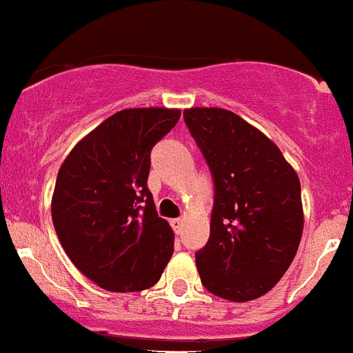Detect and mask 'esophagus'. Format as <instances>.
I'll list each match as a JSON object with an SVG mask.
<instances>
[{
  "label": "esophagus",
  "mask_w": 353,
  "mask_h": 353,
  "mask_svg": "<svg viewBox=\"0 0 353 353\" xmlns=\"http://www.w3.org/2000/svg\"><path fill=\"white\" fill-rule=\"evenodd\" d=\"M170 226L176 230V233H179L181 228L184 226V220H181V218H174V220H170Z\"/></svg>",
  "instance_id": "esophagus-1"
}]
</instances>
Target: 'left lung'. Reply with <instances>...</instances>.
<instances>
[{
  "label": "left lung",
  "instance_id": "left-lung-1",
  "mask_svg": "<svg viewBox=\"0 0 353 353\" xmlns=\"http://www.w3.org/2000/svg\"><path fill=\"white\" fill-rule=\"evenodd\" d=\"M214 183L210 240L196 252L201 283L233 303L281 281L303 235L301 184L279 147L223 108L184 110Z\"/></svg>",
  "mask_w": 353,
  "mask_h": 353
}]
</instances>
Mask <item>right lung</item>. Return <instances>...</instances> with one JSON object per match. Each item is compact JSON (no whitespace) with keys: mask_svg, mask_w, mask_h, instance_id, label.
<instances>
[{"mask_svg":"<svg viewBox=\"0 0 353 353\" xmlns=\"http://www.w3.org/2000/svg\"><path fill=\"white\" fill-rule=\"evenodd\" d=\"M181 110L111 114L69 152L52 194V221L72 264L99 288H152L174 252V232L147 188L150 152Z\"/></svg>","mask_w":353,"mask_h":353,"instance_id":"obj_1","label":"right lung"}]
</instances>
